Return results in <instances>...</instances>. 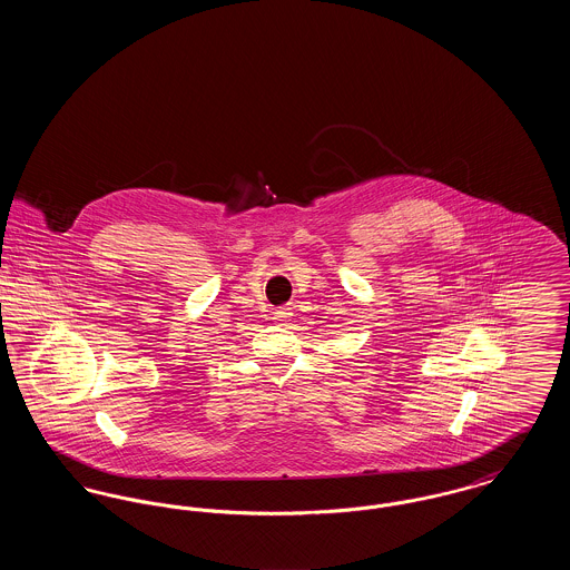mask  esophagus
I'll return each mask as SVG.
<instances>
[{
  "instance_id": "34e87169",
  "label": "esophagus",
  "mask_w": 570,
  "mask_h": 570,
  "mask_svg": "<svg viewBox=\"0 0 570 570\" xmlns=\"http://www.w3.org/2000/svg\"><path fill=\"white\" fill-rule=\"evenodd\" d=\"M291 318V312H288V307H279L275 314H273V321H277V323H286Z\"/></svg>"
}]
</instances>
